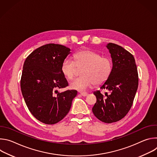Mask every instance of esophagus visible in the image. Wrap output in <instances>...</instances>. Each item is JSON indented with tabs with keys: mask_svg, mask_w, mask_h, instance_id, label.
I'll return each mask as SVG.
<instances>
[{
	"mask_svg": "<svg viewBox=\"0 0 157 157\" xmlns=\"http://www.w3.org/2000/svg\"><path fill=\"white\" fill-rule=\"evenodd\" d=\"M80 94L82 96H86L87 95V93L86 92H81L80 93Z\"/></svg>",
	"mask_w": 157,
	"mask_h": 157,
	"instance_id": "34e87169",
	"label": "esophagus"
}]
</instances>
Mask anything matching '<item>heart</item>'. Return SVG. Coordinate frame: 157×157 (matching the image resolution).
Here are the masks:
<instances>
[{"label": "heart", "mask_w": 157, "mask_h": 157, "mask_svg": "<svg viewBox=\"0 0 157 157\" xmlns=\"http://www.w3.org/2000/svg\"><path fill=\"white\" fill-rule=\"evenodd\" d=\"M74 61L66 58L61 66V71L68 79H72L75 76L77 68H82V77L76 78L70 83L71 88L79 91H84L95 84L100 85L109 77L113 70V63L110 58L101 56L98 53L89 50L76 52Z\"/></svg>", "instance_id": "obj_1"}]
</instances>
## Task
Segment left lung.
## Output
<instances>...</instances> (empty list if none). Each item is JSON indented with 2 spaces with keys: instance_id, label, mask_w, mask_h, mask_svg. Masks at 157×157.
Here are the masks:
<instances>
[{
  "instance_id": "obj_1",
  "label": "left lung",
  "mask_w": 157,
  "mask_h": 157,
  "mask_svg": "<svg viewBox=\"0 0 157 157\" xmlns=\"http://www.w3.org/2000/svg\"><path fill=\"white\" fill-rule=\"evenodd\" d=\"M113 62V70L101 89L109 92L105 96L99 91L93 93L96 102L92 110L94 116L105 123H113L124 118L130 109L139 84L137 65L133 56L118 44L106 45Z\"/></svg>"
}]
</instances>
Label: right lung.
<instances>
[{
    "label": "right lung",
    "instance_id": "obj_1",
    "mask_svg": "<svg viewBox=\"0 0 157 157\" xmlns=\"http://www.w3.org/2000/svg\"><path fill=\"white\" fill-rule=\"evenodd\" d=\"M70 51L61 44H47L31 53L24 62L21 93L32 114L44 124H55L61 121L77 95L76 90L58 91L68 86L61 66Z\"/></svg>",
    "mask_w": 157,
    "mask_h": 157
}]
</instances>
